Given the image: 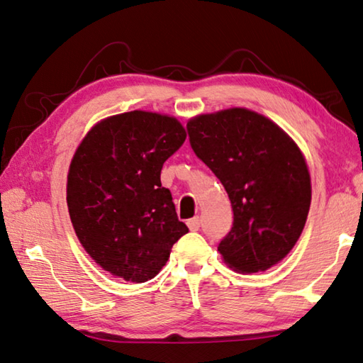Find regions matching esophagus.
Returning a JSON list of instances; mask_svg holds the SVG:
<instances>
[{"label":"esophagus","mask_w":363,"mask_h":363,"mask_svg":"<svg viewBox=\"0 0 363 363\" xmlns=\"http://www.w3.org/2000/svg\"><path fill=\"white\" fill-rule=\"evenodd\" d=\"M187 225H189V229L192 230V232L199 230V229H200V218H192V219H189V220H187Z\"/></svg>","instance_id":"34e87169"}]
</instances>
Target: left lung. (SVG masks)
Returning a JSON list of instances; mask_svg holds the SVG:
<instances>
[{
  "label": "left lung",
  "instance_id": "obj_1",
  "mask_svg": "<svg viewBox=\"0 0 363 363\" xmlns=\"http://www.w3.org/2000/svg\"><path fill=\"white\" fill-rule=\"evenodd\" d=\"M187 133L195 155L229 195L233 224L218 247L224 261L253 274L284 259L311 206L309 171L296 144L247 108L195 116Z\"/></svg>",
  "mask_w": 363,
  "mask_h": 363
}]
</instances>
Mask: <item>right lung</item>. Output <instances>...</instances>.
I'll return each mask as SVG.
<instances>
[{
  "label": "right lung",
  "instance_id": "obj_1",
  "mask_svg": "<svg viewBox=\"0 0 363 363\" xmlns=\"http://www.w3.org/2000/svg\"><path fill=\"white\" fill-rule=\"evenodd\" d=\"M184 140L173 116L134 110L97 123L73 155L67 181L73 229L112 275L134 284L153 279L189 232L160 181Z\"/></svg>",
  "mask_w": 363,
  "mask_h": 363
}]
</instances>
